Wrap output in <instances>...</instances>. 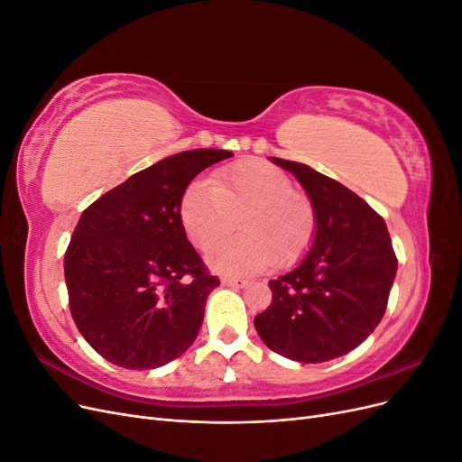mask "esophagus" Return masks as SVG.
I'll list each match as a JSON object with an SVG mask.
<instances>
[{
	"label": "esophagus",
	"instance_id": "34e87169",
	"mask_svg": "<svg viewBox=\"0 0 462 462\" xmlns=\"http://www.w3.org/2000/svg\"><path fill=\"white\" fill-rule=\"evenodd\" d=\"M223 285L233 287V289H245L248 285L246 279H236V277H226L223 279Z\"/></svg>",
	"mask_w": 462,
	"mask_h": 462
}]
</instances>
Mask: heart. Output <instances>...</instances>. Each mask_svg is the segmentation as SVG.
Segmentation results:
<instances>
[{"label": "heart", "mask_w": 462, "mask_h": 462, "mask_svg": "<svg viewBox=\"0 0 462 462\" xmlns=\"http://www.w3.org/2000/svg\"><path fill=\"white\" fill-rule=\"evenodd\" d=\"M179 219L199 250L214 248L235 229L241 235L219 245L209 265L223 273L248 275L270 265L289 268L309 254L318 233V212L291 177L262 160L223 167L209 179L192 180L179 202Z\"/></svg>", "instance_id": "heart-1"}]
</instances>
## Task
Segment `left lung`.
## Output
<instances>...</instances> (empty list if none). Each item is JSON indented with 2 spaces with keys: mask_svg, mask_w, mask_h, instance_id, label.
I'll list each match as a JSON object with an SVG mask.
<instances>
[{
  "mask_svg": "<svg viewBox=\"0 0 462 462\" xmlns=\"http://www.w3.org/2000/svg\"><path fill=\"white\" fill-rule=\"evenodd\" d=\"M272 160L309 192L318 233L297 268L272 279V304L254 328L273 353L316 365L353 351L380 324L397 256L383 217L358 194L304 163Z\"/></svg>",
  "mask_w": 462,
  "mask_h": 462,
  "instance_id": "obj_1",
  "label": "left lung"
}]
</instances>
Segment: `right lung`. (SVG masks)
I'll return each instance as SVG.
<instances>
[{
	"instance_id": "obj_1",
	"label": "right lung",
	"mask_w": 462,
	"mask_h": 462,
	"mask_svg": "<svg viewBox=\"0 0 462 462\" xmlns=\"http://www.w3.org/2000/svg\"><path fill=\"white\" fill-rule=\"evenodd\" d=\"M227 150H187L107 190L82 212L65 250L75 324L94 351L129 370L158 368L197 339L219 279L187 241L179 202Z\"/></svg>"
}]
</instances>
